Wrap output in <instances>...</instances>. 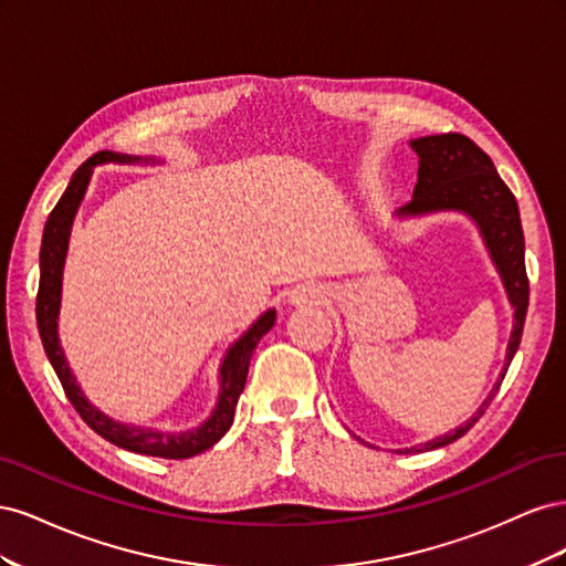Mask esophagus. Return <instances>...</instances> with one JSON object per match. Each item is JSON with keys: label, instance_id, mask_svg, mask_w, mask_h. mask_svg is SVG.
Returning a JSON list of instances; mask_svg holds the SVG:
<instances>
[{"label": "esophagus", "instance_id": "esophagus-1", "mask_svg": "<svg viewBox=\"0 0 566 566\" xmlns=\"http://www.w3.org/2000/svg\"><path fill=\"white\" fill-rule=\"evenodd\" d=\"M323 300V293L318 285H300L290 293V304L293 306H310V304H318Z\"/></svg>", "mask_w": 566, "mask_h": 566}]
</instances>
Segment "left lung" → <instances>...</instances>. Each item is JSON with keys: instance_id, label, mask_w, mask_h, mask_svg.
Listing matches in <instances>:
<instances>
[{"instance_id": "8db88e82", "label": "left lung", "mask_w": 566, "mask_h": 566, "mask_svg": "<svg viewBox=\"0 0 566 566\" xmlns=\"http://www.w3.org/2000/svg\"><path fill=\"white\" fill-rule=\"evenodd\" d=\"M410 148L418 153V181L413 198L403 208L394 212L397 219H420L439 212H458L468 217L482 235L484 248L491 256L495 273L501 276L507 302L512 306V333L505 349V364L499 380L479 403L474 416L458 424L455 430L439 434L399 453H420L449 447L465 434L470 427L484 416L505 378L507 366L517 354L522 328L528 306V279L524 266V231L517 200L512 196L505 181L495 172L486 153L462 134H432L410 142Z\"/></svg>"}]
</instances>
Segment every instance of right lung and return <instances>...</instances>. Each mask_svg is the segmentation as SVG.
I'll list each match as a JSON object with an SVG mask.
<instances>
[{
  "label": "right lung",
  "mask_w": 566,
  "mask_h": 566,
  "mask_svg": "<svg viewBox=\"0 0 566 566\" xmlns=\"http://www.w3.org/2000/svg\"><path fill=\"white\" fill-rule=\"evenodd\" d=\"M108 163L160 165L163 160L148 158V156L142 158V156H127V153L101 150L73 175L71 184L65 188V193L56 202V208L51 210L44 224V235H42L40 293H38V328H40L42 345L67 394V399H71L80 418L87 422L96 434H101L106 441L115 443V447L132 453L167 458V460L193 458L202 451L212 449L214 443L231 430L238 399H241V394L245 389L252 352L256 345H260V339L273 328V323H276V310H266L241 337L233 339L227 347L224 356H221L219 375H217L219 378L217 403L212 408V413L198 427H191V430H158V427H144V424L115 420L108 413H104L101 408H96L87 399V394L82 391L71 366H67V358L59 337V312H61V290H63V266L67 256V243H71L73 221L84 200V193H87L94 167L108 165Z\"/></svg>",
  "instance_id": "obj_1"
}]
</instances>
